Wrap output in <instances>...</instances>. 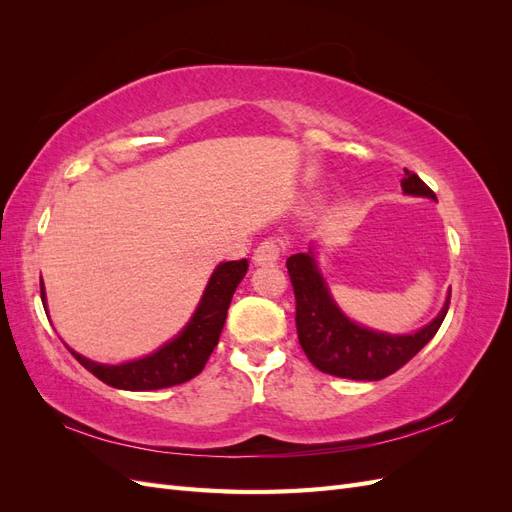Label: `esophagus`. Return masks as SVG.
I'll list each match as a JSON object with an SVG mask.
<instances>
[{
  "label": "esophagus",
  "mask_w": 512,
  "mask_h": 512,
  "mask_svg": "<svg viewBox=\"0 0 512 512\" xmlns=\"http://www.w3.org/2000/svg\"><path fill=\"white\" fill-rule=\"evenodd\" d=\"M282 256V243L277 239L262 241L254 250V262L256 265H275Z\"/></svg>",
  "instance_id": "obj_1"
}]
</instances>
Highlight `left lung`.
<instances>
[{
	"mask_svg": "<svg viewBox=\"0 0 512 512\" xmlns=\"http://www.w3.org/2000/svg\"><path fill=\"white\" fill-rule=\"evenodd\" d=\"M401 190L410 196L438 200L429 185L406 170ZM316 245L286 260L288 275L297 301V333L307 359L322 374L350 380H382L404 367L429 339L438 333L451 305V290L442 312L423 329L408 335L371 331L352 322L333 301L324 277L316 265Z\"/></svg>",
	"mask_w": 512,
	"mask_h": 512,
	"instance_id": "left-lung-1",
	"label": "left lung"
}]
</instances>
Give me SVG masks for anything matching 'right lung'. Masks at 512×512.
Listing matches in <instances>:
<instances>
[{
	"instance_id": "1",
	"label": "right lung",
	"mask_w": 512,
	"mask_h": 512,
	"mask_svg": "<svg viewBox=\"0 0 512 512\" xmlns=\"http://www.w3.org/2000/svg\"><path fill=\"white\" fill-rule=\"evenodd\" d=\"M247 273V260H230L218 265L205 288L192 320L185 329L149 356L138 361H128L121 365H102L89 361L85 356L74 354L87 371H91L98 380L108 386L123 391H156L188 382L203 371L213 348L220 342V333L224 329L228 307L239 282ZM42 305H46L44 286L40 284Z\"/></svg>"
}]
</instances>
